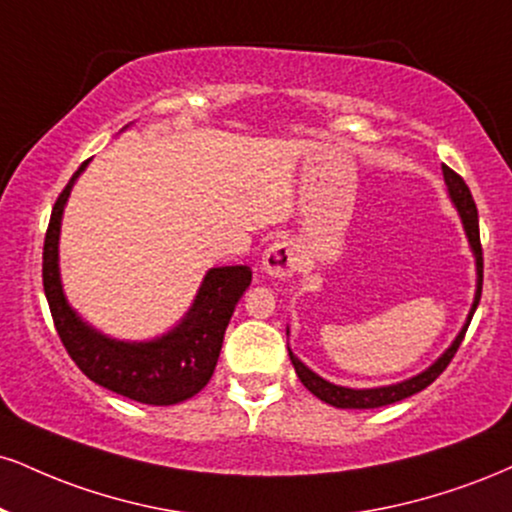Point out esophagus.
I'll return each mask as SVG.
<instances>
[{"label":"esophagus","instance_id":"1","mask_svg":"<svg viewBox=\"0 0 512 512\" xmlns=\"http://www.w3.org/2000/svg\"><path fill=\"white\" fill-rule=\"evenodd\" d=\"M298 250L291 240H276L269 245V250L262 257V269L264 274L274 276V279H288L298 272Z\"/></svg>","mask_w":512,"mask_h":512}]
</instances>
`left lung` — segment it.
I'll return each mask as SVG.
<instances>
[{"mask_svg":"<svg viewBox=\"0 0 512 512\" xmlns=\"http://www.w3.org/2000/svg\"><path fill=\"white\" fill-rule=\"evenodd\" d=\"M441 169H443V181H446V188H448V197H451L453 207L458 209L460 221H463L467 243H470V250L474 255V267H477V288H474V300H472V307H470V315H467L463 329H460L458 336L453 338L451 346L443 350V353L436 357L432 365L424 369V372L415 374V377H410L405 381H398V384L377 386V389H348V386L331 384V381L319 377L317 372H312V369L307 367L305 362H300L298 357L293 355V350L288 348V355H291L295 374H298V379L303 381L305 389L310 393H315V396L319 400H324V403L334 405V408L369 410V408H381V405H391V403H398V400H403V398L415 396V393L427 389V386L432 384L436 377H439L443 369L448 367V362L453 360V355L458 353L460 343H463L467 326H470L474 310H477V305H479V298H482L484 262H482V243H479V217H477V205H474L472 193H470V188H467V183L458 174H455L453 169H448L446 164H443ZM286 334H288V331H286Z\"/></svg>","mask_w":512,"mask_h":512,"instance_id":"left-lung-1","label":"left lung"}]
</instances>
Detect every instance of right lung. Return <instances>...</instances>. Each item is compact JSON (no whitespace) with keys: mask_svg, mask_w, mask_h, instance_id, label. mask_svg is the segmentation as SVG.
<instances>
[{"mask_svg":"<svg viewBox=\"0 0 512 512\" xmlns=\"http://www.w3.org/2000/svg\"><path fill=\"white\" fill-rule=\"evenodd\" d=\"M85 166L80 164L54 202L42 252V283L57 334L80 372L104 389L145 405L183 403L212 379L226 326L252 281L250 267L209 269L181 322L152 341H119L97 331L69 305L59 274L61 217Z\"/></svg>","mask_w":512,"mask_h":512,"instance_id":"right-lung-1","label":"right lung"}]
</instances>
